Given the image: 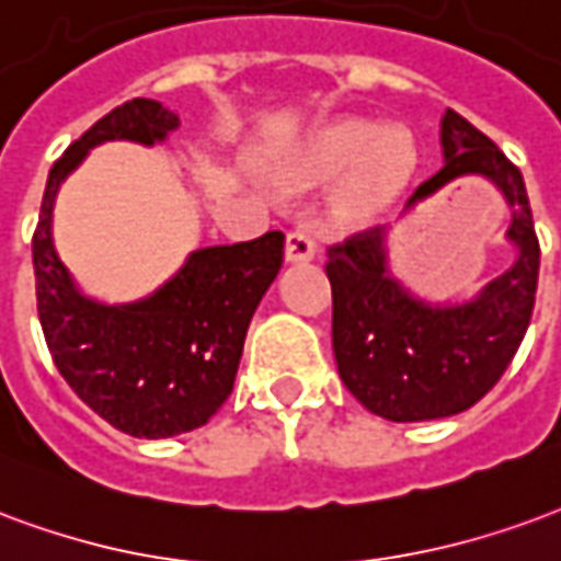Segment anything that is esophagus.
Wrapping results in <instances>:
<instances>
[{
    "mask_svg": "<svg viewBox=\"0 0 561 561\" xmlns=\"http://www.w3.org/2000/svg\"><path fill=\"white\" fill-rule=\"evenodd\" d=\"M317 256V241L310 239V232L305 230H293L286 236V248H284V260L289 265L298 263H310Z\"/></svg>",
    "mask_w": 561,
    "mask_h": 561,
    "instance_id": "esophagus-1",
    "label": "esophagus"
}]
</instances>
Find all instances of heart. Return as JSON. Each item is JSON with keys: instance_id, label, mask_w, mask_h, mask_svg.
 Wrapping results in <instances>:
<instances>
[{"instance_id": "heart-1", "label": "heart", "mask_w": 561, "mask_h": 561, "mask_svg": "<svg viewBox=\"0 0 561 561\" xmlns=\"http://www.w3.org/2000/svg\"><path fill=\"white\" fill-rule=\"evenodd\" d=\"M419 167V149L407 128H382L374 118L343 116L313 128L286 154L280 179L331 191V218L343 227H370L398 203Z\"/></svg>"}]
</instances>
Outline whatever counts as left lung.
Listing matches in <instances>:
<instances>
[{"mask_svg": "<svg viewBox=\"0 0 561 561\" xmlns=\"http://www.w3.org/2000/svg\"><path fill=\"white\" fill-rule=\"evenodd\" d=\"M439 140L445 167L415 187L407 211L454 179H488L511 208L505 239L517 260L478 296L439 305L391 275L386 227L329 248L337 370L353 398L388 421L448 419L476 407L505 374L533 320L541 248L520 170L454 110H445Z\"/></svg>", "mask_w": 561, "mask_h": 561, "instance_id": "left-lung-1", "label": "left lung"}]
</instances>
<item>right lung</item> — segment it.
<instances>
[{"label":"right lung","mask_w":561,"mask_h":561,"mask_svg":"<svg viewBox=\"0 0 561 561\" xmlns=\"http://www.w3.org/2000/svg\"><path fill=\"white\" fill-rule=\"evenodd\" d=\"M182 122L151 98H134L68 146L53 163L32 239L38 317L53 362L116 431L167 439L203 427L230 398L244 334L284 263V232L199 248L161 289L104 305L73 284L53 244V206L68 175L101 142H163Z\"/></svg>","instance_id":"right-lung-1"}]
</instances>
